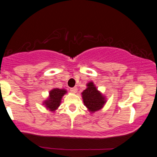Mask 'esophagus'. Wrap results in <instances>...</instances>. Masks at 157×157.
Instances as JSON below:
<instances>
[{
	"instance_id": "1",
	"label": "esophagus",
	"mask_w": 157,
	"mask_h": 157,
	"mask_svg": "<svg viewBox=\"0 0 157 157\" xmlns=\"http://www.w3.org/2000/svg\"><path fill=\"white\" fill-rule=\"evenodd\" d=\"M70 91H71V92H72V93H76L77 91V89L76 87L71 88V89H70Z\"/></svg>"
}]
</instances>
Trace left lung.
<instances>
[{"mask_svg": "<svg viewBox=\"0 0 157 157\" xmlns=\"http://www.w3.org/2000/svg\"><path fill=\"white\" fill-rule=\"evenodd\" d=\"M86 86L87 88L81 93L83 103L90 113H94L103 108L106 102V98L97 90L93 82H88Z\"/></svg>", "mask_w": 157, "mask_h": 157, "instance_id": "left-lung-1", "label": "left lung"}]
</instances>
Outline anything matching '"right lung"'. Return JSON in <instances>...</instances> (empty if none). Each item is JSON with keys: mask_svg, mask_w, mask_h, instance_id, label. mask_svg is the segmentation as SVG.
Listing matches in <instances>:
<instances>
[{"mask_svg": "<svg viewBox=\"0 0 157 157\" xmlns=\"http://www.w3.org/2000/svg\"><path fill=\"white\" fill-rule=\"evenodd\" d=\"M67 91L64 89H53L49 91L48 98L44 100L43 105L50 111H55L61 103V100Z\"/></svg>", "mask_w": 157, "mask_h": 157, "instance_id": "right-lung-1", "label": "right lung"}]
</instances>
